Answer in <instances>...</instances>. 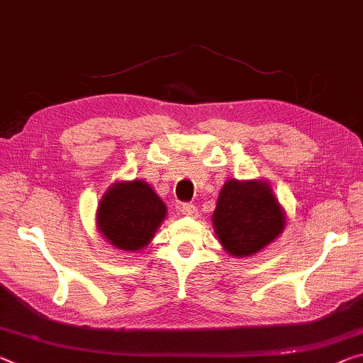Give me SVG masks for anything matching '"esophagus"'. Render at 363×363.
I'll list each match as a JSON object with an SVG mask.
<instances>
[{
    "label": "esophagus",
    "mask_w": 363,
    "mask_h": 363,
    "mask_svg": "<svg viewBox=\"0 0 363 363\" xmlns=\"http://www.w3.org/2000/svg\"><path fill=\"white\" fill-rule=\"evenodd\" d=\"M179 211L182 213L184 216H191V218H195V216L199 215L197 206H195L194 203H182V205H181V208H179Z\"/></svg>",
    "instance_id": "34e87169"
}]
</instances>
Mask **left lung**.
I'll return each instance as SVG.
<instances>
[{
	"instance_id": "1",
	"label": "left lung",
	"mask_w": 363,
	"mask_h": 363,
	"mask_svg": "<svg viewBox=\"0 0 363 363\" xmlns=\"http://www.w3.org/2000/svg\"><path fill=\"white\" fill-rule=\"evenodd\" d=\"M213 224L229 254L249 257L278 238L284 228V215L267 184L231 179L218 197Z\"/></svg>"
}]
</instances>
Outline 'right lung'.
I'll list each match as a JSON object with an SVG mask.
<instances>
[{
    "label": "right lung",
    "instance_id": "1",
    "mask_svg": "<svg viewBox=\"0 0 363 363\" xmlns=\"http://www.w3.org/2000/svg\"><path fill=\"white\" fill-rule=\"evenodd\" d=\"M166 216V206L148 184L118 182L103 195L96 221L99 229L121 250H140L150 242Z\"/></svg>",
    "mask_w": 363,
    "mask_h": 363
}]
</instances>
